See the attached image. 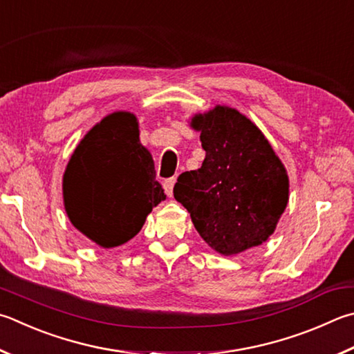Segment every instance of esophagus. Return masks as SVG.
<instances>
[{
    "label": "esophagus",
    "instance_id": "1",
    "mask_svg": "<svg viewBox=\"0 0 354 354\" xmlns=\"http://www.w3.org/2000/svg\"><path fill=\"white\" fill-rule=\"evenodd\" d=\"M175 183H176V178H169L164 181V190H165L167 196L173 195V187H175Z\"/></svg>",
    "mask_w": 354,
    "mask_h": 354
}]
</instances>
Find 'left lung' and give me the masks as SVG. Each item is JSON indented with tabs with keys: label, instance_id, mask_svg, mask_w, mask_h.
<instances>
[{
	"label": "left lung",
	"instance_id": "obj_1",
	"mask_svg": "<svg viewBox=\"0 0 354 354\" xmlns=\"http://www.w3.org/2000/svg\"><path fill=\"white\" fill-rule=\"evenodd\" d=\"M205 151L198 170L184 171L173 195L194 226L223 255L259 246L274 234L288 204L281 160L259 127L234 108L218 105L192 118Z\"/></svg>",
	"mask_w": 354,
	"mask_h": 354
}]
</instances>
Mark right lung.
<instances>
[{"label": "right lung", "instance_id": "1", "mask_svg": "<svg viewBox=\"0 0 354 354\" xmlns=\"http://www.w3.org/2000/svg\"><path fill=\"white\" fill-rule=\"evenodd\" d=\"M71 223L102 248L127 243L164 201L150 151L139 142L136 115L113 113L77 145L63 175Z\"/></svg>", "mask_w": 354, "mask_h": 354}]
</instances>
